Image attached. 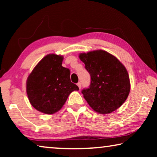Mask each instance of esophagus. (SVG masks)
<instances>
[{"mask_svg":"<svg viewBox=\"0 0 157 157\" xmlns=\"http://www.w3.org/2000/svg\"><path fill=\"white\" fill-rule=\"evenodd\" d=\"M77 85H78V86L79 87V89H81V86H82V84H81L80 82H78V83L77 84Z\"/></svg>","mask_w":157,"mask_h":157,"instance_id":"34e87169","label":"esophagus"}]
</instances>
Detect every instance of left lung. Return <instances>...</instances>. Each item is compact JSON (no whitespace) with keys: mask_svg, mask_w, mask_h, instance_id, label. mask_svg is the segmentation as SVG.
Instances as JSON below:
<instances>
[{"mask_svg":"<svg viewBox=\"0 0 157 157\" xmlns=\"http://www.w3.org/2000/svg\"><path fill=\"white\" fill-rule=\"evenodd\" d=\"M79 57L91 75L89 88L82 91L90 107L101 114L120 107L130 91L129 77L124 66L102 50L80 53Z\"/></svg>","mask_w":157,"mask_h":157,"instance_id":"8db88e82","label":"left lung"}]
</instances>
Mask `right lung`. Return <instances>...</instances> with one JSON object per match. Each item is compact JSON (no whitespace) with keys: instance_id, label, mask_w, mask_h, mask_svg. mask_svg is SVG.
Here are the masks:
<instances>
[{"instance_id":"1","label":"right lung","mask_w":157,"mask_h":157,"mask_svg":"<svg viewBox=\"0 0 157 157\" xmlns=\"http://www.w3.org/2000/svg\"><path fill=\"white\" fill-rule=\"evenodd\" d=\"M62 55L49 54L37 63L26 82V92L37 111L52 114L59 111L71 92L78 91L70 79V70L62 66Z\"/></svg>"}]
</instances>
